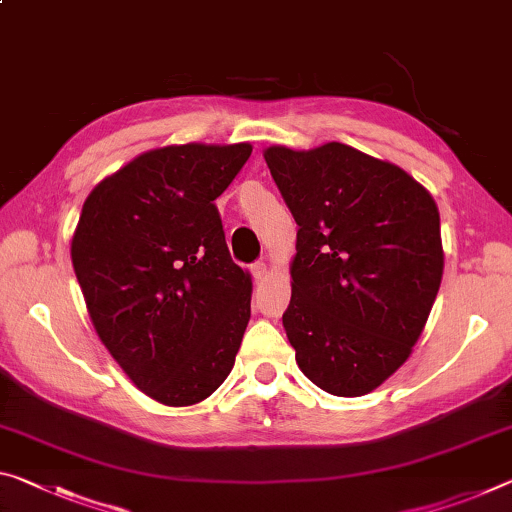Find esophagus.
<instances>
[{"mask_svg":"<svg viewBox=\"0 0 512 512\" xmlns=\"http://www.w3.org/2000/svg\"><path fill=\"white\" fill-rule=\"evenodd\" d=\"M250 273H253L255 282L264 280V275H266V264H264V262H255L253 266H250Z\"/></svg>","mask_w":512,"mask_h":512,"instance_id":"esophagus-1","label":"esophagus"}]
</instances>
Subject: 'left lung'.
Returning a JSON list of instances; mask_svg holds the SVG:
<instances>
[{
    "label": "left lung",
    "mask_w": 512,
    "mask_h": 512,
    "mask_svg": "<svg viewBox=\"0 0 512 512\" xmlns=\"http://www.w3.org/2000/svg\"><path fill=\"white\" fill-rule=\"evenodd\" d=\"M264 159L298 225L282 314L298 367L328 394H369L410 358L440 289L435 200L344 143L271 145Z\"/></svg>",
    "instance_id": "obj_1"
}]
</instances>
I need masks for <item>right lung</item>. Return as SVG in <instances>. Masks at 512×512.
I'll use <instances>...</instances> for the list:
<instances>
[{"label":"right lung","mask_w":512,"mask_h":512,"mask_svg":"<svg viewBox=\"0 0 512 512\" xmlns=\"http://www.w3.org/2000/svg\"><path fill=\"white\" fill-rule=\"evenodd\" d=\"M253 145H166L95 186L72 266L97 337L150 399L182 408L230 376L250 319L214 200Z\"/></svg>","instance_id":"obj_1"}]
</instances>
